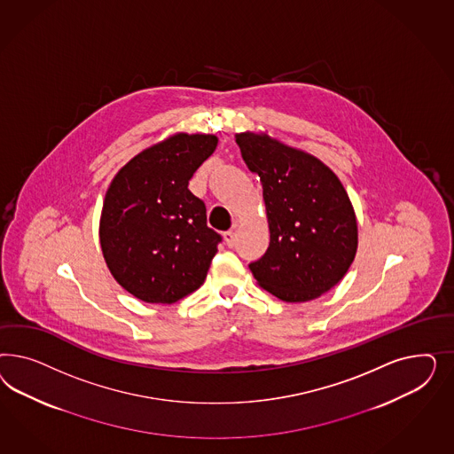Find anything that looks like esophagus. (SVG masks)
I'll use <instances>...</instances> for the list:
<instances>
[{"mask_svg":"<svg viewBox=\"0 0 454 454\" xmlns=\"http://www.w3.org/2000/svg\"><path fill=\"white\" fill-rule=\"evenodd\" d=\"M236 226H233L230 231H226L224 233V243L228 245V247H234V241H236Z\"/></svg>","mask_w":454,"mask_h":454,"instance_id":"34e87169","label":"esophagus"}]
</instances>
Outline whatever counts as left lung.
I'll return each instance as SVG.
<instances>
[{
	"label": "left lung",
	"mask_w": 454,
	"mask_h": 454,
	"mask_svg": "<svg viewBox=\"0 0 454 454\" xmlns=\"http://www.w3.org/2000/svg\"><path fill=\"white\" fill-rule=\"evenodd\" d=\"M241 156L262 179L270 247L249 270L262 288L288 302L315 300L355 260L357 224L341 181L308 153L268 135H236Z\"/></svg>",
	"instance_id": "obj_1"
}]
</instances>
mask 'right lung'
Returning a JSON list of instances; mask_svg holds the SVG:
<instances>
[{"mask_svg": "<svg viewBox=\"0 0 454 454\" xmlns=\"http://www.w3.org/2000/svg\"><path fill=\"white\" fill-rule=\"evenodd\" d=\"M213 135L178 133L137 154L111 181L99 243L111 275L146 302H175L205 283L221 234L190 190L216 150Z\"/></svg>", "mask_w": 454, "mask_h": 454, "instance_id": "add662e5", "label": "right lung"}]
</instances>
